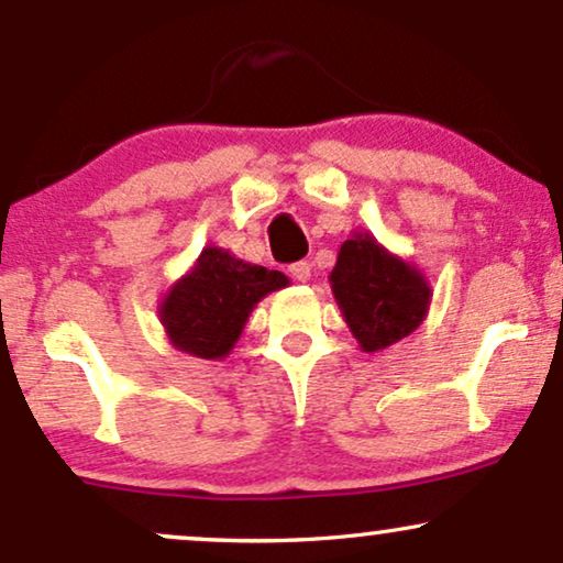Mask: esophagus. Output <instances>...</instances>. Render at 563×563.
<instances>
[{"label":"esophagus","instance_id":"esophagus-1","mask_svg":"<svg viewBox=\"0 0 563 563\" xmlns=\"http://www.w3.org/2000/svg\"><path fill=\"white\" fill-rule=\"evenodd\" d=\"M310 271H313V266H310L308 261H297V263H292V266H289V274H292V279L300 282V284L310 282Z\"/></svg>","mask_w":563,"mask_h":563}]
</instances>
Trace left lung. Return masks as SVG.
Here are the masks:
<instances>
[{"label":"left lung","mask_w":563,"mask_h":563,"mask_svg":"<svg viewBox=\"0 0 563 563\" xmlns=\"http://www.w3.org/2000/svg\"><path fill=\"white\" fill-rule=\"evenodd\" d=\"M344 323L363 352H378L426 321L433 289L412 263L388 253L371 232L342 242L329 274Z\"/></svg>","instance_id":"left-lung-1"}]
</instances>
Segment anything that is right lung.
<instances>
[{
  "mask_svg": "<svg viewBox=\"0 0 563 563\" xmlns=\"http://www.w3.org/2000/svg\"><path fill=\"white\" fill-rule=\"evenodd\" d=\"M287 284L282 271L255 266L224 247L208 245L190 271L166 289L156 313L175 350L200 360H224L255 305Z\"/></svg>",
  "mask_w": 563,
  "mask_h": 563,
  "instance_id": "obj_1",
  "label": "right lung"
}]
</instances>
